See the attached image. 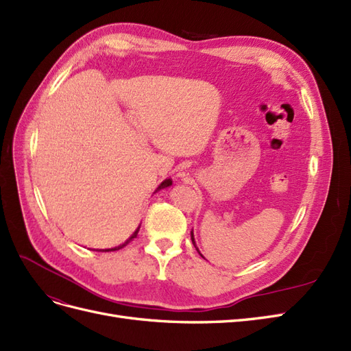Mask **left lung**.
<instances>
[{"mask_svg":"<svg viewBox=\"0 0 351 351\" xmlns=\"http://www.w3.org/2000/svg\"><path fill=\"white\" fill-rule=\"evenodd\" d=\"M190 237H192V243L195 244V247H196V250L199 252V249H197V246H196V243H195V236H193V231L192 232H190ZM199 254H200V256H202V253L199 252ZM202 258H204V256H202Z\"/></svg>","mask_w":351,"mask_h":351,"instance_id":"1","label":"left lung"}]
</instances>
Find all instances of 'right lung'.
<instances>
[{"mask_svg": "<svg viewBox=\"0 0 351 351\" xmlns=\"http://www.w3.org/2000/svg\"><path fill=\"white\" fill-rule=\"evenodd\" d=\"M173 184V180L171 178H165L164 180V182L161 183V184H159L158 187H156V190H161V189H165V187H169V186H171ZM156 190H155V192H156ZM141 228V227H139ZM139 228H137L134 232H133V234L130 236V239H127L123 244H120V246H115V247H111V249H101L102 252H114V250H120V249H123L124 246H125V244H129V241L130 240H133L136 236H137V231H139Z\"/></svg>", "mask_w": 351, "mask_h": 351, "instance_id": "1", "label": "right lung"}]
</instances>
